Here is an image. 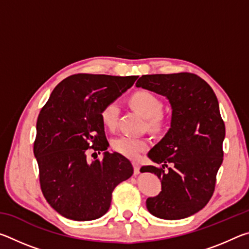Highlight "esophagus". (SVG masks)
<instances>
[{"instance_id": "34e87169", "label": "esophagus", "mask_w": 249, "mask_h": 249, "mask_svg": "<svg viewBox=\"0 0 249 249\" xmlns=\"http://www.w3.org/2000/svg\"><path fill=\"white\" fill-rule=\"evenodd\" d=\"M133 167H134V174L138 175L140 174V165L137 162H133Z\"/></svg>"}]
</instances>
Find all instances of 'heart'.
Returning <instances> with one entry per match:
<instances>
[{"label":"heart","mask_w":249,"mask_h":249,"mask_svg":"<svg viewBox=\"0 0 249 249\" xmlns=\"http://www.w3.org/2000/svg\"><path fill=\"white\" fill-rule=\"evenodd\" d=\"M132 107L140 114L148 120V126L150 128H156L160 123V113L162 109V103L157 96L149 91H138L130 98ZM120 114V107L116 102H111L105 105L101 111V120L104 126L107 128H115L117 119ZM112 147L116 153L125 156V157L135 159L141 153L147 149L148 144L146 141L130 136H120L112 142Z\"/></svg>","instance_id":"1"}]
</instances>
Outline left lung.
I'll return each mask as SVG.
<instances>
[{"mask_svg":"<svg viewBox=\"0 0 249 249\" xmlns=\"http://www.w3.org/2000/svg\"><path fill=\"white\" fill-rule=\"evenodd\" d=\"M136 87L165 96L171 107L170 128L147 155L161 168L141 169L161 181L159 195L147 199V210L163 220L191 216L208 204L223 162L225 125L216 95L203 79L188 72L145 74Z\"/></svg>","mask_w":249,"mask_h":249,"instance_id":"8db88e82","label":"left lung"}]
</instances>
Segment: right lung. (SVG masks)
Instances as JSON below:
<instances>
[{
	"mask_svg": "<svg viewBox=\"0 0 249 249\" xmlns=\"http://www.w3.org/2000/svg\"><path fill=\"white\" fill-rule=\"evenodd\" d=\"M137 78L70 75L54 88L41 108L34 155L43 195L60 215L73 221L103 216L116 185L133 175L127 158L107 150L109 145L101 111L127 91ZM91 146L104 151L102 160L87 159Z\"/></svg>",
	"mask_w": 249,
	"mask_h": 249,
	"instance_id": "add662e5",
	"label": "right lung"
}]
</instances>
